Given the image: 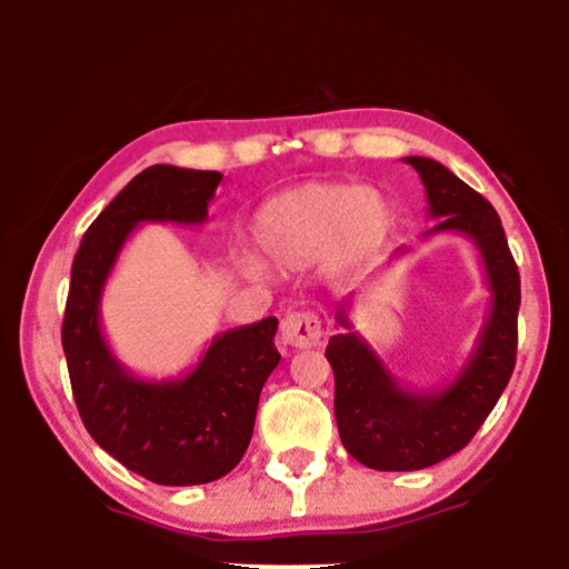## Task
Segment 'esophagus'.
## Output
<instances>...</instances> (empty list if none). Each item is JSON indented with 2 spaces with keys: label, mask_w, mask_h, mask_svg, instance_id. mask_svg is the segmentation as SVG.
Here are the masks:
<instances>
[{
  "label": "esophagus",
  "mask_w": 569,
  "mask_h": 569,
  "mask_svg": "<svg viewBox=\"0 0 569 569\" xmlns=\"http://www.w3.org/2000/svg\"><path fill=\"white\" fill-rule=\"evenodd\" d=\"M321 318L310 310L289 312L280 321V339L291 348H316L321 342Z\"/></svg>",
  "instance_id": "esophagus-1"
}]
</instances>
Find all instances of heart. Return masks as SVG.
<instances>
[{"mask_svg":"<svg viewBox=\"0 0 569 569\" xmlns=\"http://www.w3.org/2000/svg\"><path fill=\"white\" fill-rule=\"evenodd\" d=\"M393 213L375 189L352 184H302L286 189L259 208L253 240L270 264L302 270L329 253L331 262L356 264L388 238ZM246 276L259 278L264 264L243 257Z\"/></svg>","mask_w":569,"mask_h":569,"instance_id":"obj_1","label":"heart"}]
</instances>
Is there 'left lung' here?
<instances>
[{"mask_svg": "<svg viewBox=\"0 0 569 569\" xmlns=\"http://www.w3.org/2000/svg\"><path fill=\"white\" fill-rule=\"evenodd\" d=\"M420 173L428 194L430 232H462L479 248L492 305L476 348L447 388L409 390L375 350L352 331L339 305L342 335L329 339L335 369V417L345 449L375 471H420L460 452L495 409L516 367V318L521 289L500 217L489 200L430 158H403Z\"/></svg>", "mask_w": 569, "mask_h": 569, "instance_id": "left-lung-1", "label": "left lung"}]
</instances>
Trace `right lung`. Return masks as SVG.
<instances>
[{
	"mask_svg": "<svg viewBox=\"0 0 569 569\" xmlns=\"http://www.w3.org/2000/svg\"><path fill=\"white\" fill-rule=\"evenodd\" d=\"M219 171L152 166L98 213L71 264L61 342L77 409L98 447L128 471L166 487L208 485L246 455L259 396L278 367V318L213 337L179 380L133 377L101 331L103 286L141 221L202 224Z\"/></svg>",
	"mask_w": 569,
	"mask_h": 569,
	"instance_id": "obj_1",
	"label": "right lung"
}]
</instances>
